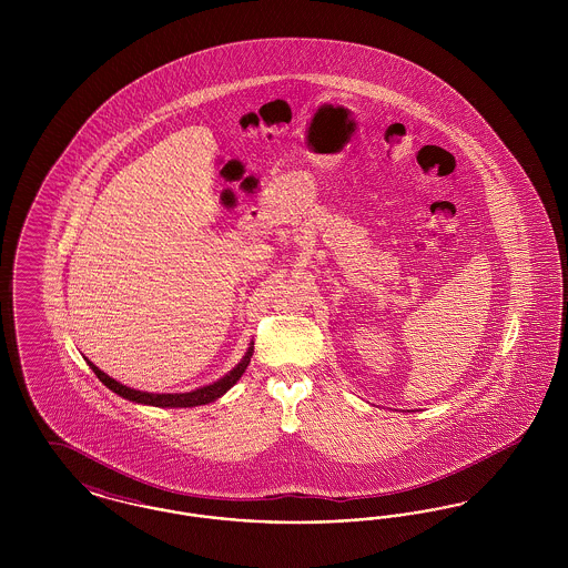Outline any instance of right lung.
<instances>
[{
    "instance_id": "1",
    "label": "right lung",
    "mask_w": 568,
    "mask_h": 568,
    "mask_svg": "<svg viewBox=\"0 0 568 568\" xmlns=\"http://www.w3.org/2000/svg\"><path fill=\"white\" fill-rule=\"evenodd\" d=\"M253 355V341L248 343V349L243 355V359L221 378H216L215 383H209L204 387L191 389V392H183V394H153V392H140L134 387H128L123 383H119L116 378L109 377L104 371H100L91 359H87L89 368L98 375V378L109 387L110 392H114L116 396L135 403V405L160 406V408H191V406L209 405L215 403L216 398H221L230 387H234L241 377H243L248 362Z\"/></svg>"
}]
</instances>
